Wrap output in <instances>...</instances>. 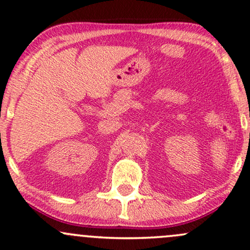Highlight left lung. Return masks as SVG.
<instances>
[{"mask_svg": "<svg viewBox=\"0 0 250 250\" xmlns=\"http://www.w3.org/2000/svg\"><path fill=\"white\" fill-rule=\"evenodd\" d=\"M249 138H250V134H249Z\"/></svg>", "mask_w": 250, "mask_h": 250, "instance_id": "1", "label": "left lung"}]
</instances>
